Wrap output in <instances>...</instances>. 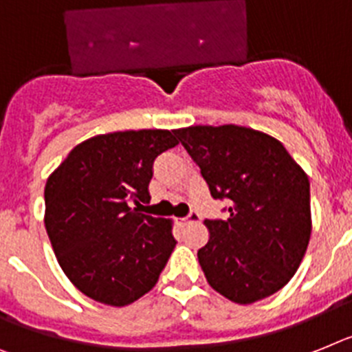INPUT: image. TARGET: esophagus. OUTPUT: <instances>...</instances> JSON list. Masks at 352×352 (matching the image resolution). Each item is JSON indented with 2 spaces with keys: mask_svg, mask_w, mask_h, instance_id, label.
<instances>
[{
  "mask_svg": "<svg viewBox=\"0 0 352 352\" xmlns=\"http://www.w3.org/2000/svg\"><path fill=\"white\" fill-rule=\"evenodd\" d=\"M197 221H200V214H199V212L193 211V212H190V214H188L186 218H182L181 223L188 226V223H197Z\"/></svg>",
  "mask_w": 352,
  "mask_h": 352,
  "instance_id": "34e87169",
  "label": "esophagus"
}]
</instances>
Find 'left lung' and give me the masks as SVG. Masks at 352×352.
Listing matches in <instances>:
<instances>
[{
	"instance_id": "left-lung-1",
	"label": "left lung",
	"mask_w": 352,
	"mask_h": 352,
	"mask_svg": "<svg viewBox=\"0 0 352 352\" xmlns=\"http://www.w3.org/2000/svg\"><path fill=\"white\" fill-rule=\"evenodd\" d=\"M212 199L231 202L226 220H206L199 263L209 286L252 304L288 285L311 236L309 181L281 141L238 125L177 129Z\"/></svg>"
}]
</instances>
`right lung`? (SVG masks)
<instances>
[{
    "label": "right lung",
    "mask_w": 352,
    "mask_h": 352,
    "mask_svg": "<svg viewBox=\"0 0 352 352\" xmlns=\"http://www.w3.org/2000/svg\"><path fill=\"white\" fill-rule=\"evenodd\" d=\"M161 129L100 134L76 144L44 188V226L64 274L84 295L126 306L152 290L175 238L171 220L141 212L153 161L177 146Z\"/></svg>",
    "instance_id": "right-lung-1"
}]
</instances>
